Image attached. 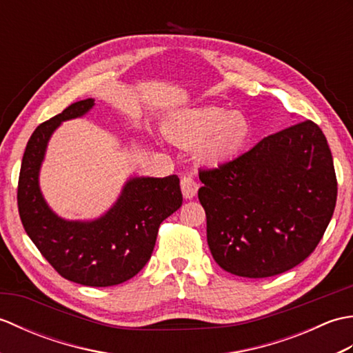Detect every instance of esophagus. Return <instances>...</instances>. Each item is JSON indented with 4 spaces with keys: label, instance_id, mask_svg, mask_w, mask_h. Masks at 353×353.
Returning a JSON list of instances; mask_svg holds the SVG:
<instances>
[{
    "label": "esophagus",
    "instance_id": "esophagus-1",
    "mask_svg": "<svg viewBox=\"0 0 353 353\" xmlns=\"http://www.w3.org/2000/svg\"><path fill=\"white\" fill-rule=\"evenodd\" d=\"M181 190H182V194L185 199H192V197H196V194L199 191V185L192 177L183 176L181 181Z\"/></svg>",
    "mask_w": 353,
    "mask_h": 353
}]
</instances>
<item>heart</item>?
<instances>
[{"label": "heart", "instance_id": "b5f03b06", "mask_svg": "<svg viewBox=\"0 0 353 353\" xmlns=\"http://www.w3.org/2000/svg\"><path fill=\"white\" fill-rule=\"evenodd\" d=\"M243 112L203 106L182 110L167 127L168 138L183 147L196 145V157L205 165H220L243 152L250 137Z\"/></svg>", "mask_w": 353, "mask_h": 353}]
</instances>
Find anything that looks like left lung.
<instances>
[{
    "instance_id": "obj_1",
    "label": "left lung",
    "mask_w": 353,
    "mask_h": 353,
    "mask_svg": "<svg viewBox=\"0 0 353 353\" xmlns=\"http://www.w3.org/2000/svg\"><path fill=\"white\" fill-rule=\"evenodd\" d=\"M199 177L209 250L223 270L252 279L288 272L308 258L336 203L331 150L310 119L200 170Z\"/></svg>"
}]
</instances>
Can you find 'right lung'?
<instances>
[{"label":"right lung","instance_id":"add662e5","mask_svg":"<svg viewBox=\"0 0 353 353\" xmlns=\"http://www.w3.org/2000/svg\"><path fill=\"white\" fill-rule=\"evenodd\" d=\"M92 106V99L72 103L36 127L22 156L18 209L27 235L59 274L88 287H112L132 279L147 264L161 223L183 199L176 174L132 177L100 219L68 221L51 211L39 188L48 141L62 121L83 117Z\"/></svg>","mask_w":353,"mask_h":353}]
</instances>
